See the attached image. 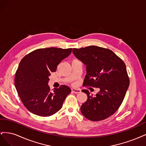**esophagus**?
Segmentation results:
<instances>
[{"label":"esophagus","mask_w":146,"mask_h":146,"mask_svg":"<svg viewBox=\"0 0 146 146\" xmlns=\"http://www.w3.org/2000/svg\"><path fill=\"white\" fill-rule=\"evenodd\" d=\"M71 91L72 92H74V93H76V94L79 93V92H81V90L80 89H76V88H72Z\"/></svg>","instance_id":"1"}]
</instances>
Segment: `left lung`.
Returning <instances> with one entry per match:
<instances>
[{
    "label": "left lung",
    "instance_id": "left-lung-1",
    "mask_svg": "<svg viewBox=\"0 0 146 146\" xmlns=\"http://www.w3.org/2000/svg\"><path fill=\"white\" fill-rule=\"evenodd\" d=\"M72 52L86 66L83 85L100 90L95 97L88 90H82L88 96L80 108L83 115L92 121L111 116L121 106L129 86L124 62L112 50L96 46L74 48Z\"/></svg>",
    "mask_w": 146,
    "mask_h": 146
}]
</instances>
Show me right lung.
Masks as SVG:
<instances>
[{
  "mask_svg": "<svg viewBox=\"0 0 146 146\" xmlns=\"http://www.w3.org/2000/svg\"><path fill=\"white\" fill-rule=\"evenodd\" d=\"M72 48H39L25 55L17 68L15 85L22 102L29 111L39 116H50L61 108L70 88L61 85L50 91L49 76L68 56Z\"/></svg>",
  "mask_w": 146,
  "mask_h": 146,
  "instance_id": "1",
  "label": "right lung"
}]
</instances>
